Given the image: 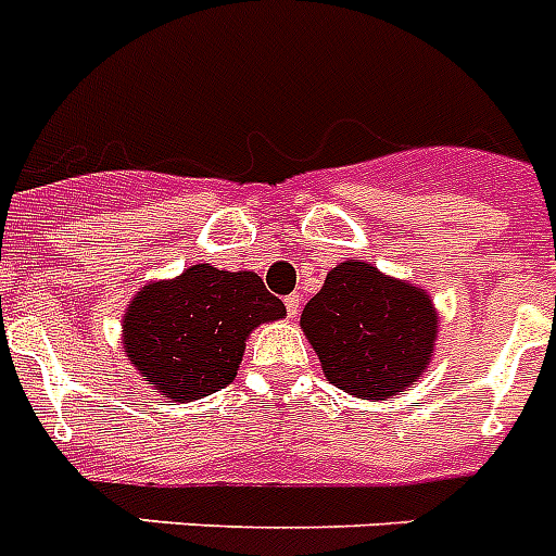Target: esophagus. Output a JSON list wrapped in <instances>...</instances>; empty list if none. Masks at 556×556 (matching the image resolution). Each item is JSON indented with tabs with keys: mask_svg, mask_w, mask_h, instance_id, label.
Listing matches in <instances>:
<instances>
[{
	"mask_svg": "<svg viewBox=\"0 0 556 556\" xmlns=\"http://www.w3.org/2000/svg\"><path fill=\"white\" fill-rule=\"evenodd\" d=\"M283 303H287L289 317H298V312H301V295H298V292H292V295L283 298Z\"/></svg>",
	"mask_w": 556,
	"mask_h": 556,
	"instance_id": "34e87169",
	"label": "esophagus"
}]
</instances>
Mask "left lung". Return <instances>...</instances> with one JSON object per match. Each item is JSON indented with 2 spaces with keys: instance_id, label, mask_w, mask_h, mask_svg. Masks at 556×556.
<instances>
[{
  "instance_id": "1",
  "label": "left lung",
  "mask_w": 556,
  "mask_h": 556,
  "mask_svg": "<svg viewBox=\"0 0 556 556\" xmlns=\"http://www.w3.org/2000/svg\"><path fill=\"white\" fill-rule=\"evenodd\" d=\"M331 386L357 400H391L421 377L435 349L439 315L425 289L343 261L301 315Z\"/></svg>"
}]
</instances>
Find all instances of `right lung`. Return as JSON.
Wrapping results in <instances>:
<instances>
[{
	"label": "right lung",
	"instance_id": "obj_1",
	"mask_svg": "<svg viewBox=\"0 0 556 556\" xmlns=\"http://www.w3.org/2000/svg\"><path fill=\"white\" fill-rule=\"evenodd\" d=\"M283 315L287 306L255 273L193 264L131 298L123 349L146 386L174 402H193L230 386L247 337Z\"/></svg>",
	"mask_w": 556,
	"mask_h": 556
}]
</instances>
